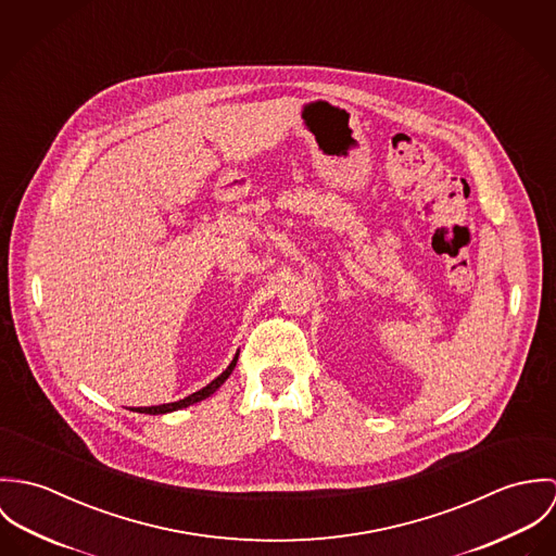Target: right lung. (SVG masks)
Wrapping results in <instances>:
<instances>
[{
    "label": "right lung",
    "mask_w": 556,
    "mask_h": 556,
    "mask_svg": "<svg viewBox=\"0 0 556 556\" xmlns=\"http://www.w3.org/2000/svg\"><path fill=\"white\" fill-rule=\"evenodd\" d=\"M237 361H239V356H235V361L228 365V369L224 370L219 377H215L208 386H204L202 390H198V392H193V394H189L186 399H181V401H175V403H164V405H153V407H138V409H134V412H138V414H151V416H157V414H170V412H177V409H184V407H189V405H193V403H200V401H204V399H208L228 377H230V372L235 370L237 367Z\"/></svg>",
    "instance_id": "obj_1"
}]
</instances>
